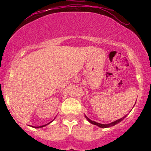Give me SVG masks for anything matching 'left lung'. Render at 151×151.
Listing matches in <instances>:
<instances>
[{
	"label": "left lung",
	"mask_w": 151,
	"mask_h": 151,
	"mask_svg": "<svg viewBox=\"0 0 151 151\" xmlns=\"http://www.w3.org/2000/svg\"><path fill=\"white\" fill-rule=\"evenodd\" d=\"M126 116H124V117L121 118V119H118V120L115 121H114V122L110 123V124H99V123L96 122V121H91V119H89V118H88L87 116H85V118H86V119H87V120H88V121H89V122L91 123V124H93V125L97 126H99V127H100V128H109V127H111V126H114V125H116V124H119V122H121V121H122L123 119H124V118H125Z\"/></svg>",
	"instance_id": "left-lung-1"
}]
</instances>
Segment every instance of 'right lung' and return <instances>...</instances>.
<instances>
[{
	"label": "right lung",
	"mask_w": 151,
	"mask_h": 151,
	"mask_svg": "<svg viewBox=\"0 0 151 151\" xmlns=\"http://www.w3.org/2000/svg\"><path fill=\"white\" fill-rule=\"evenodd\" d=\"M51 122H52V121H51ZM51 122H50V123H51ZM49 124H50V123H49ZM47 124H45V125H43V126H35V128H36V129H38V128H42V127H44V126H47Z\"/></svg>",
	"instance_id": "add662e5"
}]
</instances>
